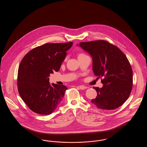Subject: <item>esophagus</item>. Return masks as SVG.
Returning a JSON list of instances; mask_svg holds the SVG:
<instances>
[{
	"label": "esophagus",
	"mask_w": 147,
	"mask_h": 147,
	"mask_svg": "<svg viewBox=\"0 0 147 147\" xmlns=\"http://www.w3.org/2000/svg\"><path fill=\"white\" fill-rule=\"evenodd\" d=\"M77 88H78L79 89H81V90H84V89H86V88H87L86 86H83V85L77 86Z\"/></svg>",
	"instance_id": "1"
}]
</instances>
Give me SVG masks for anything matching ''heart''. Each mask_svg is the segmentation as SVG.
Segmentation results:
<instances>
[{
    "label": "heart",
    "instance_id": "obj_1",
    "mask_svg": "<svg viewBox=\"0 0 147 147\" xmlns=\"http://www.w3.org/2000/svg\"><path fill=\"white\" fill-rule=\"evenodd\" d=\"M80 55H83V54H80Z\"/></svg>",
    "mask_w": 147,
    "mask_h": 147
}]
</instances>
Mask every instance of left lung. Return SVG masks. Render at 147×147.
Here are the masks:
<instances>
[{
    "mask_svg": "<svg viewBox=\"0 0 147 147\" xmlns=\"http://www.w3.org/2000/svg\"><path fill=\"white\" fill-rule=\"evenodd\" d=\"M79 46L91 56L94 74L104 78L101 88L94 87L98 95L91 102L102 110L118 108L127 100L133 86V71L125 55L104 40L80 42Z\"/></svg>",
    "mask_w": 147,
    "mask_h": 147,
    "instance_id": "obj_1",
    "label": "left lung"
}]
</instances>
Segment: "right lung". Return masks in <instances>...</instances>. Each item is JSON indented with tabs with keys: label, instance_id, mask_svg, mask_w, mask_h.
<instances>
[{
	"label": "right lung",
	"instance_id": "right-lung-1",
	"mask_svg": "<svg viewBox=\"0 0 147 147\" xmlns=\"http://www.w3.org/2000/svg\"><path fill=\"white\" fill-rule=\"evenodd\" d=\"M73 42L46 43L28 52L18 69V88L25 103L33 112L49 115L60 104L67 88L50 84V74L58 71Z\"/></svg>",
	"mask_w": 147,
	"mask_h": 147
}]
</instances>
